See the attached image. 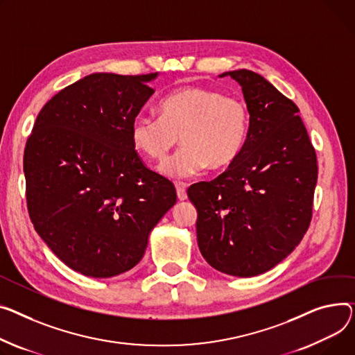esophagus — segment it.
Returning a JSON list of instances; mask_svg holds the SVG:
<instances>
[{
  "mask_svg": "<svg viewBox=\"0 0 355 355\" xmlns=\"http://www.w3.org/2000/svg\"><path fill=\"white\" fill-rule=\"evenodd\" d=\"M177 197H178V200L180 201H184V200H187V190H185V187L184 185H181V184H177Z\"/></svg>",
  "mask_w": 355,
  "mask_h": 355,
  "instance_id": "obj_1",
  "label": "esophagus"
}]
</instances>
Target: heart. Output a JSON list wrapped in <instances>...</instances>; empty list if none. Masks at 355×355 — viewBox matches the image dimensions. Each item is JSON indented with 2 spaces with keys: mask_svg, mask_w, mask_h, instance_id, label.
<instances>
[{
  "mask_svg": "<svg viewBox=\"0 0 355 355\" xmlns=\"http://www.w3.org/2000/svg\"><path fill=\"white\" fill-rule=\"evenodd\" d=\"M158 115H137L130 128L134 147L162 162L178 144L184 147L161 171L173 180L200 175L209 167L220 171L240 157L248 131L250 112L244 101L207 87H182L159 104Z\"/></svg>",
  "mask_w": 355,
  "mask_h": 355,
  "instance_id": "heart-1",
  "label": "heart"
}]
</instances>
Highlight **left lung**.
<instances>
[{"instance_id":"1","label":"left lung","mask_w":355,"mask_h":355,"mask_svg":"<svg viewBox=\"0 0 355 355\" xmlns=\"http://www.w3.org/2000/svg\"><path fill=\"white\" fill-rule=\"evenodd\" d=\"M250 112L245 147L227 171L188 188L198 211L197 240L207 263L254 277L300 244L313 217L318 167L298 107L250 69L228 71Z\"/></svg>"}]
</instances>
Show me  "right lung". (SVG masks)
Returning <instances> with one entry per match:
<instances>
[{"label":"right lung","mask_w":355,"mask_h":355,"mask_svg":"<svg viewBox=\"0 0 355 355\" xmlns=\"http://www.w3.org/2000/svg\"><path fill=\"white\" fill-rule=\"evenodd\" d=\"M155 77L87 76L42 107L27 139L31 223L64 264L87 277L135 267L177 201L174 184L147 168L130 137Z\"/></svg>","instance_id":"add662e5"}]
</instances>
